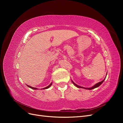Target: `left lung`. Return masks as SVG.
<instances>
[{
  "instance_id": "8db88e82",
  "label": "left lung",
  "mask_w": 123,
  "mask_h": 123,
  "mask_svg": "<svg viewBox=\"0 0 123 123\" xmlns=\"http://www.w3.org/2000/svg\"><path fill=\"white\" fill-rule=\"evenodd\" d=\"M105 80V79H104L103 80H102V81H100V82H99V83H97V84H96L95 85H94L93 86H92V87H91V88H84V87L80 86H79V85H76V84L74 83L72 80V83H73V84H74V85H75V86H76V87H77V88H84V89H88V90H92V89H94V88H97V87H99V86L104 82V80Z\"/></svg>"
}]
</instances>
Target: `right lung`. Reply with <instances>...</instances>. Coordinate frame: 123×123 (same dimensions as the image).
<instances>
[{"mask_svg":"<svg viewBox=\"0 0 123 123\" xmlns=\"http://www.w3.org/2000/svg\"><path fill=\"white\" fill-rule=\"evenodd\" d=\"M52 85V83H51L49 86H47V87H45V88H43V89H48V88H49ZM28 86V87H29V88H31V89H34V90H36V89H37V88H34V87H31V86H28V85H27Z\"/></svg>","mask_w":123,"mask_h":123,"instance_id":"add662e5","label":"right lung"}]
</instances>
